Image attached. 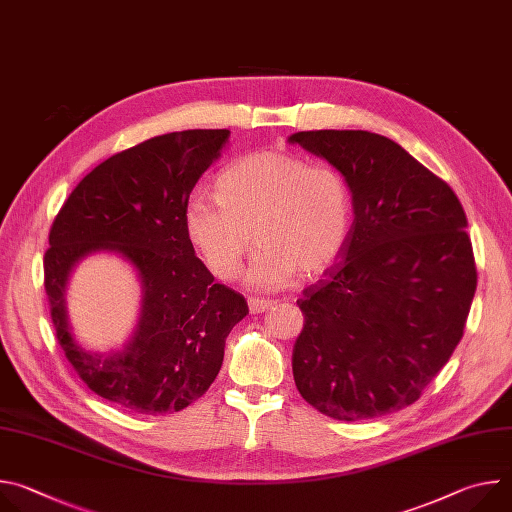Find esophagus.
<instances>
[{"instance_id": "obj_1", "label": "esophagus", "mask_w": 512, "mask_h": 512, "mask_svg": "<svg viewBox=\"0 0 512 512\" xmlns=\"http://www.w3.org/2000/svg\"><path fill=\"white\" fill-rule=\"evenodd\" d=\"M273 300H261V298H251L249 300V310L251 314H261V312H267L273 308Z\"/></svg>"}]
</instances>
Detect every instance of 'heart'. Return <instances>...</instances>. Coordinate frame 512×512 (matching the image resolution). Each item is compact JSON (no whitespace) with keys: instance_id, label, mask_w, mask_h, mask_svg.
<instances>
[{"instance_id":"obj_1","label":"heart","mask_w":512,"mask_h":512,"mask_svg":"<svg viewBox=\"0 0 512 512\" xmlns=\"http://www.w3.org/2000/svg\"><path fill=\"white\" fill-rule=\"evenodd\" d=\"M218 196L196 190L186 202L190 243L218 279H235L259 243L247 269L255 289L294 285L302 271L324 273L344 251L352 206L344 178L330 166H312L283 150H261L233 162L216 180Z\"/></svg>"}]
</instances>
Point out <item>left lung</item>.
<instances>
[{"label":"left lung","mask_w":512,"mask_h":512,"mask_svg":"<svg viewBox=\"0 0 512 512\" xmlns=\"http://www.w3.org/2000/svg\"><path fill=\"white\" fill-rule=\"evenodd\" d=\"M344 178L348 243L298 306L291 367L320 413L364 421L415 403L462 340L476 291L466 212L454 190L393 139L352 129L287 137Z\"/></svg>","instance_id":"left-lung-1"}]
</instances>
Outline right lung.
Masks as SVG:
<instances>
[{"mask_svg": "<svg viewBox=\"0 0 512 512\" xmlns=\"http://www.w3.org/2000/svg\"><path fill=\"white\" fill-rule=\"evenodd\" d=\"M229 135L174 131L115 154L79 182L52 223L44 287L56 338L89 389L127 411L172 413L202 397L223 367L229 332L249 314L245 298L194 255L184 223L192 188ZM97 252L119 256L142 285L132 336L107 353L76 340L65 308L71 271Z\"/></svg>", "mask_w": 512, "mask_h": 512, "instance_id": "add662e5", "label": "right lung"}]
</instances>
